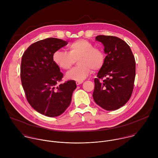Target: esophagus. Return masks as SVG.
Listing matches in <instances>:
<instances>
[{
	"mask_svg": "<svg viewBox=\"0 0 158 158\" xmlns=\"http://www.w3.org/2000/svg\"><path fill=\"white\" fill-rule=\"evenodd\" d=\"M83 82V81H76V84L78 85H79V84H82Z\"/></svg>",
	"mask_w": 158,
	"mask_h": 158,
	"instance_id": "34e87169",
	"label": "esophagus"
}]
</instances>
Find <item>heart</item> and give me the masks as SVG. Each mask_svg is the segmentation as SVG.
I'll list each match as a JSON object with an SVG mask.
<instances>
[{
    "label": "heart",
    "mask_w": 158,
    "mask_h": 158,
    "mask_svg": "<svg viewBox=\"0 0 158 158\" xmlns=\"http://www.w3.org/2000/svg\"><path fill=\"white\" fill-rule=\"evenodd\" d=\"M68 52L57 50L52 54V60L59 68L67 70L71 68L77 59L78 66L74 67L66 74L69 80L82 81L86 79L92 70H100L104 63L105 56L103 51L94 48L92 42L85 39H78L67 46Z\"/></svg>",
    "instance_id": "b5f03b06"
}]
</instances>
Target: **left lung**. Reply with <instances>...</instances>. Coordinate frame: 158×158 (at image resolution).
<instances>
[{
	"label": "left lung",
	"mask_w": 158,
	"mask_h": 158,
	"mask_svg": "<svg viewBox=\"0 0 158 158\" xmlns=\"http://www.w3.org/2000/svg\"><path fill=\"white\" fill-rule=\"evenodd\" d=\"M107 55L104 65L94 79V102L107 110H116L130 99L136 75V62L128 44L121 39L110 35H98ZM106 77L102 83L99 78Z\"/></svg>",
	"instance_id": "left-lung-1"
}]
</instances>
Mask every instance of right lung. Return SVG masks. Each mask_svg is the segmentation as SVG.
Returning a JSON list of instances; mask_svg holds the SVG:
<instances>
[{"mask_svg":"<svg viewBox=\"0 0 158 158\" xmlns=\"http://www.w3.org/2000/svg\"><path fill=\"white\" fill-rule=\"evenodd\" d=\"M67 41L48 38L37 41L27 49L22 57L20 78L30 105L48 117L62 114L71 104L74 81L59 84L63 74L52 60V54L66 46Z\"/></svg>","mask_w":158,"mask_h":158,"instance_id":"add662e5","label":"right lung"}]
</instances>
